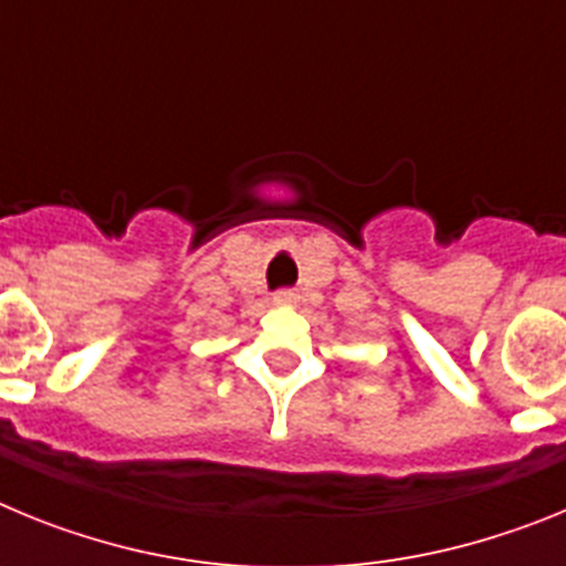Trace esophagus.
Listing matches in <instances>:
<instances>
[{"mask_svg":"<svg viewBox=\"0 0 566 566\" xmlns=\"http://www.w3.org/2000/svg\"><path fill=\"white\" fill-rule=\"evenodd\" d=\"M274 303H277V306H292V303H297V292H292V289H280V292L274 294Z\"/></svg>","mask_w":566,"mask_h":566,"instance_id":"obj_1","label":"esophagus"}]
</instances>
